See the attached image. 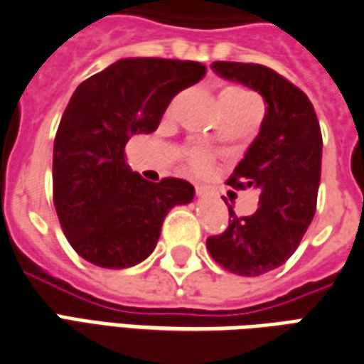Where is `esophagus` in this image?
Returning <instances> with one entry per match:
<instances>
[{"label":"esophagus","instance_id":"1","mask_svg":"<svg viewBox=\"0 0 364 364\" xmlns=\"http://www.w3.org/2000/svg\"><path fill=\"white\" fill-rule=\"evenodd\" d=\"M206 193H208V189H206L205 185H198V187H197V195H198V197H205Z\"/></svg>","mask_w":364,"mask_h":364}]
</instances>
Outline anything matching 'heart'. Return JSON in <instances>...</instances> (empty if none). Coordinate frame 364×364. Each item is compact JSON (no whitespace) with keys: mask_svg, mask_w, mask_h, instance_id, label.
<instances>
[{"mask_svg":"<svg viewBox=\"0 0 364 364\" xmlns=\"http://www.w3.org/2000/svg\"><path fill=\"white\" fill-rule=\"evenodd\" d=\"M247 103H259L257 95H253L252 91L245 90V87H237V85H232V87H226L222 91L220 95V107L222 112L226 109H232V107H240V105ZM189 167L193 171H205L208 167V158L200 151H193L189 156Z\"/></svg>","mask_w":364,"mask_h":364,"instance_id":"heart-1","label":"heart"}]
</instances>
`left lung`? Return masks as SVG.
Here are the masks:
<instances>
[{
    "mask_svg": "<svg viewBox=\"0 0 364 364\" xmlns=\"http://www.w3.org/2000/svg\"><path fill=\"white\" fill-rule=\"evenodd\" d=\"M213 68L259 91L267 105L259 134L226 181L257 191V210L237 216L228 206V228L206 240L220 267L257 277L281 267L312 222L321 175L320 122L304 91L271 68L244 62H214Z\"/></svg>",
    "mask_w": 364,
    "mask_h": 364,
    "instance_id": "8db88e82",
    "label": "left lung"
}]
</instances>
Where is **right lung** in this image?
<instances>
[{
    "label": "right lung",
    "mask_w": 364,
    "mask_h": 364,
    "mask_svg": "<svg viewBox=\"0 0 364 364\" xmlns=\"http://www.w3.org/2000/svg\"><path fill=\"white\" fill-rule=\"evenodd\" d=\"M193 60L124 58L77 85L54 138L52 197L62 232L97 267L124 269L158 244L169 208L187 205L185 179L146 181L124 164L132 134H150L179 91L203 80Z\"/></svg>",
    "instance_id": "right-lung-1"
}]
</instances>
